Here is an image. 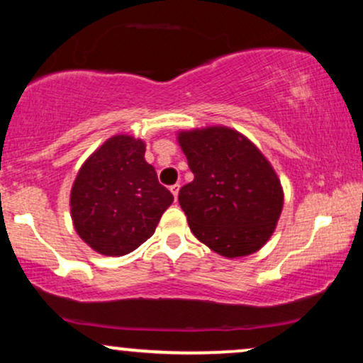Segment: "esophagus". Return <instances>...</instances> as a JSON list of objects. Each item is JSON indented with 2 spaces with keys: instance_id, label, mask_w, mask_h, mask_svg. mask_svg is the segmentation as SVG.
Masks as SVG:
<instances>
[{
  "instance_id": "34e87169",
  "label": "esophagus",
  "mask_w": 363,
  "mask_h": 363,
  "mask_svg": "<svg viewBox=\"0 0 363 363\" xmlns=\"http://www.w3.org/2000/svg\"><path fill=\"white\" fill-rule=\"evenodd\" d=\"M179 189H181V184H174V186H170V193L174 194V198H176V199H177Z\"/></svg>"
}]
</instances>
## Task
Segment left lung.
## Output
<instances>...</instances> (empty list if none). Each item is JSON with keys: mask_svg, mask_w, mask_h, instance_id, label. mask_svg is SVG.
Returning a JSON list of instances; mask_svg holds the SVG:
<instances>
[{"mask_svg": "<svg viewBox=\"0 0 363 363\" xmlns=\"http://www.w3.org/2000/svg\"><path fill=\"white\" fill-rule=\"evenodd\" d=\"M177 143L194 174L179 203L196 239L228 259L259 251L283 210L281 182L268 158L227 126L182 129Z\"/></svg>", "mask_w": 363, "mask_h": 363, "instance_id": "8db88e82", "label": "left lung"}]
</instances>
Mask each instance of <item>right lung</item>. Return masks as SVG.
I'll list each match as a JSON object with an SVG mask.
<instances>
[{"mask_svg": "<svg viewBox=\"0 0 363 363\" xmlns=\"http://www.w3.org/2000/svg\"><path fill=\"white\" fill-rule=\"evenodd\" d=\"M147 143L131 135H114L78 170L69 193L73 227L80 239L102 256H124L155 232L174 196L158 184L145 160Z\"/></svg>", "mask_w": 363, "mask_h": 363, "instance_id": "1", "label": "right lung"}]
</instances>
